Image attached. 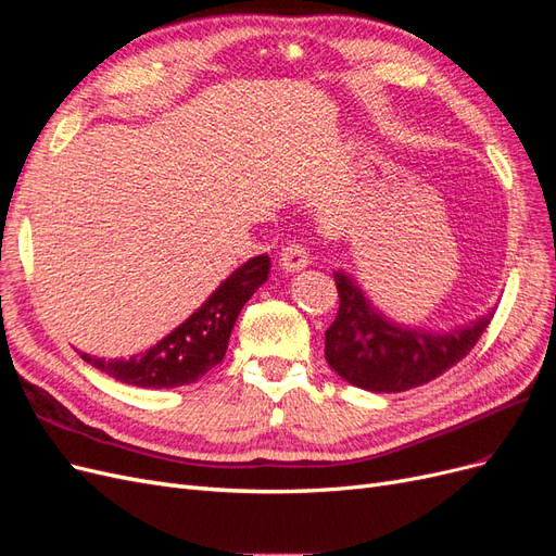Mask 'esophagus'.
I'll use <instances>...</instances> for the list:
<instances>
[{
    "label": "esophagus",
    "instance_id": "esophagus-1",
    "mask_svg": "<svg viewBox=\"0 0 556 556\" xmlns=\"http://www.w3.org/2000/svg\"><path fill=\"white\" fill-rule=\"evenodd\" d=\"M308 262H311L308 250H306V245H301V243H288L280 252V268H282V271H288V274L301 271V268L308 266Z\"/></svg>",
    "mask_w": 556,
    "mask_h": 556
}]
</instances>
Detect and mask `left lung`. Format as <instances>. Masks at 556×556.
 <instances>
[{"instance_id":"obj_1","label":"left lung","mask_w":556,"mask_h":556,"mask_svg":"<svg viewBox=\"0 0 556 556\" xmlns=\"http://www.w3.org/2000/svg\"><path fill=\"white\" fill-rule=\"evenodd\" d=\"M339 315L325 333V357L350 384L368 392H406L462 362L496 311L445 333L401 327L374 308L359 285L336 271Z\"/></svg>"}]
</instances>
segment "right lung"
I'll return each instance as SVG.
<instances>
[{
    "mask_svg": "<svg viewBox=\"0 0 556 556\" xmlns=\"http://www.w3.org/2000/svg\"><path fill=\"white\" fill-rule=\"evenodd\" d=\"M268 268L271 260L266 255L248 260L180 327L139 355L127 359L80 357L106 376L134 387L164 390L190 384L223 362L233 323L245 301L268 278Z\"/></svg>",
    "mask_w": 556,
    "mask_h": 556,
    "instance_id": "obj_1",
    "label": "right lung"
}]
</instances>
